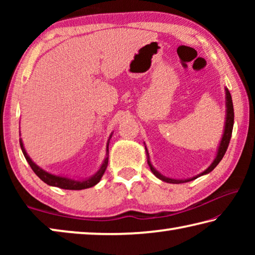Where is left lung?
Returning <instances> with one entry per match:
<instances>
[{"mask_svg":"<svg viewBox=\"0 0 255 255\" xmlns=\"http://www.w3.org/2000/svg\"><path fill=\"white\" fill-rule=\"evenodd\" d=\"M226 123H225V129H224V135L223 138L221 140V144H219V147H218V152L217 155H216V158L214 159V162L210 164V166L207 169L206 171L202 172L199 175L195 176V178H191V179H187V180H174V179H170V178H166V176L162 175L161 173H158V172L154 169L152 164H150L149 159H147V163L149 165V169L150 171L153 172L154 175L158 178L159 180L164 181V182H169V183H183V182H189V181H192L197 178H199V176L204 175L209 173V172L213 171L216 166L218 165V163L222 161V158L224 157V155H225L227 147H228V144H230V140H231V137H232V131H233V125H234V108H233V101H232V96L228 90L226 89ZM146 148V147H145ZM147 150V149H146ZM148 156V154H147ZM149 158V157H148Z\"/></svg>","mask_w":255,"mask_h":255,"instance_id":"left-lung-1","label":"left lung"}]
</instances>
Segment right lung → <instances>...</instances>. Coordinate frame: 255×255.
<instances>
[{"instance_id": "1", "label": "right lung", "mask_w": 255, "mask_h": 255, "mask_svg": "<svg viewBox=\"0 0 255 255\" xmlns=\"http://www.w3.org/2000/svg\"><path fill=\"white\" fill-rule=\"evenodd\" d=\"M111 137V136H110ZM20 146H21V149H22V153L24 155L25 159H27V162L29 163L30 167H31L32 171L36 173L39 178L44 181L45 183H47L48 185H53V187H58L60 189H66V190H82V189H88V188H91L93 185H96L97 183H99V181L101 180L102 175L105 174L106 169L108 166V158L109 157H106L105 161H103L102 165L100 167V170H99L96 174L91 178L86 179V180H72V179H68V178H63V176H58V175H54V174H50L48 172L44 171L42 169H40L39 166L37 165V164H34L31 158L29 157V155L25 152V149L23 147V144H22V140L20 139ZM109 143L107 145V152H109Z\"/></svg>"}]
</instances>
